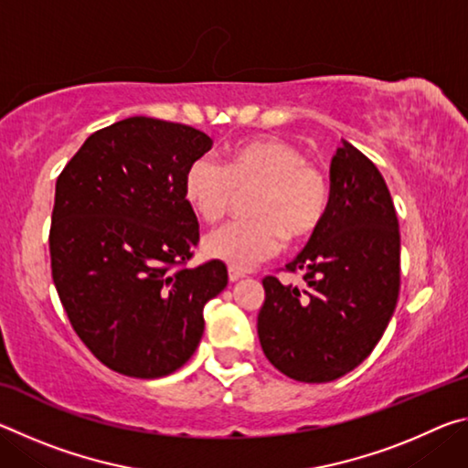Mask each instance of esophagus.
Here are the masks:
<instances>
[{
	"label": "esophagus",
	"instance_id": "34e87169",
	"mask_svg": "<svg viewBox=\"0 0 468 468\" xmlns=\"http://www.w3.org/2000/svg\"><path fill=\"white\" fill-rule=\"evenodd\" d=\"M243 276H245V272L237 271V268H229V281H231V282H235V281L243 279Z\"/></svg>",
	"mask_w": 468,
	"mask_h": 468
}]
</instances>
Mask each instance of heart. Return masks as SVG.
Returning <instances> with one entry per match:
<instances>
[{
	"label": "heart",
	"instance_id": "heart-1",
	"mask_svg": "<svg viewBox=\"0 0 468 468\" xmlns=\"http://www.w3.org/2000/svg\"><path fill=\"white\" fill-rule=\"evenodd\" d=\"M248 212L253 218L233 220L206 235V256L237 271H250L279 253L284 237L297 243L322 227L330 208V181L318 165L291 142L251 138L229 148L225 167L208 156L189 163L184 196L200 218H223L237 192H252Z\"/></svg>",
	"mask_w": 468,
	"mask_h": 468
}]
</instances>
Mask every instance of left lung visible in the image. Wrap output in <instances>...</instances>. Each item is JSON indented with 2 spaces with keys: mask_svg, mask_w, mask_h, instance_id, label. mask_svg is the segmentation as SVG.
Wrapping results in <instances>:
<instances>
[{
  "mask_svg": "<svg viewBox=\"0 0 468 468\" xmlns=\"http://www.w3.org/2000/svg\"><path fill=\"white\" fill-rule=\"evenodd\" d=\"M307 289L262 281L258 336L268 361L297 382L348 374L374 351L400 291L399 218L382 173L348 142L330 163V208L287 264Z\"/></svg>",
  "mask_w": 468,
  "mask_h": 468,
  "instance_id": "8db88e82",
  "label": "left lung"
}]
</instances>
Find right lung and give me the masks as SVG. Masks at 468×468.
<instances>
[{
	"instance_id": "obj_1",
	"label": "right lung",
	"mask_w": 468,
	"mask_h": 468,
	"mask_svg": "<svg viewBox=\"0 0 468 468\" xmlns=\"http://www.w3.org/2000/svg\"><path fill=\"white\" fill-rule=\"evenodd\" d=\"M212 140L184 123L128 117L94 132L55 184L51 274L69 324L102 366L153 379L192 357L227 266L187 268L200 225L184 196Z\"/></svg>"
}]
</instances>
